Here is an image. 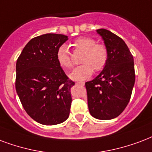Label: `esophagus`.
Wrapping results in <instances>:
<instances>
[{"mask_svg": "<svg viewBox=\"0 0 152 152\" xmlns=\"http://www.w3.org/2000/svg\"><path fill=\"white\" fill-rule=\"evenodd\" d=\"M76 84H79V85H81V86H84V82H76Z\"/></svg>", "mask_w": 152, "mask_h": 152, "instance_id": "obj_1", "label": "esophagus"}]
</instances>
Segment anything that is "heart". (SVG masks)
Returning <instances> with one entry per match:
<instances>
[{
  "mask_svg": "<svg viewBox=\"0 0 152 152\" xmlns=\"http://www.w3.org/2000/svg\"><path fill=\"white\" fill-rule=\"evenodd\" d=\"M73 47L76 50L83 51L80 58L81 65L72 72L69 77L74 80H84L93 73L100 72L106 66L108 60V52L105 45L97 44L93 38L81 37L74 40ZM56 60L61 68L69 70L72 68L73 62L66 45H61L56 52Z\"/></svg>",
  "mask_w": 152,
  "mask_h": 152,
  "instance_id": "1",
  "label": "heart"
}]
</instances>
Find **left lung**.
<instances>
[{"label": "left lung", "mask_w": 152, "mask_h": 152, "mask_svg": "<svg viewBox=\"0 0 152 152\" xmlns=\"http://www.w3.org/2000/svg\"><path fill=\"white\" fill-rule=\"evenodd\" d=\"M104 40L108 60L103 71L85 83L90 114L98 120L119 116L131 99L135 75L134 60L124 40L108 30H97Z\"/></svg>", "instance_id": "8db88e82"}]
</instances>
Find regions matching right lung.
Segmentation results:
<instances>
[{"mask_svg":"<svg viewBox=\"0 0 152 152\" xmlns=\"http://www.w3.org/2000/svg\"><path fill=\"white\" fill-rule=\"evenodd\" d=\"M67 40L62 34L38 36L25 45L17 61V93L27 114L41 124H58L69 116L70 89L75 83L56 60L58 48Z\"/></svg>","mask_w":152,"mask_h":152,"instance_id":"obj_1","label":"right lung"}]
</instances>
